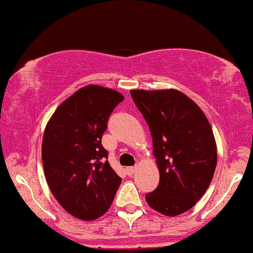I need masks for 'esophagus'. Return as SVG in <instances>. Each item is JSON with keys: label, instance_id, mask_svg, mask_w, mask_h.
I'll return each mask as SVG.
<instances>
[{"label": "esophagus", "instance_id": "1", "mask_svg": "<svg viewBox=\"0 0 253 253\" xmlns=\"http://www.w3.org/2000/svg\"><path fill=\"white\" fill-rule=\"evenodd\" d=\"M126 173H127V175H130V177H131V175H134L135 174V172L137 171V167L136 166H132V167H126Z\"/></svg>", "mask_w": 253, "mask_h": 253}]
</instances>
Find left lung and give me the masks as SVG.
Returning a JSON list of instances; mask_svg holds the SVG:
<instances>
[{
    "instance_id": "1",
    "label": "left lung",
    "mask_w": 253,
    "mask_h": 253,
    "mask_svg": "<svg viewBox=\"0 0 253 253\" xmlns=\"http://www.w3.org/2000/svg\"><path fill=\"white\" fill-rule=\"evenodd\" d=\"M130 94L149 126L160 173L158 188L146 201L163 215L177 216L191 209L211 185L217 161L211 123L177 89H131Z\"/></svg>"
}]
</instances>
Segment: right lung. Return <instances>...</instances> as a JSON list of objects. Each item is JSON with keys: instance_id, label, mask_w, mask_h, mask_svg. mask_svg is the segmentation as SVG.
Returning a JSON list of instances; mask_svg holds the SVG:
<instances>
[{"instance_id": "add662e5", "label": "right lung", "mask_w": 253, "mask_h": 253, "mask_svg": "<svg viewBox=\"0 0 253 253\" xmlns=\"http://www.w3.org/2000/svg\"><path fill=\"white\" fill-rule=\"evenodd\" d=\"M124 96L87 84L67 98L45 126L42 169L53 197L68 214L93 221L109 211L122 183L101 144L110 115Z\"/></svg>"}]
</instances>
